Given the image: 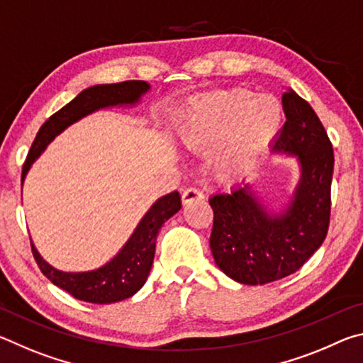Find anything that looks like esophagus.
Returning a JSON list of instances; mask_svg holds the SVG:
<instances>
[{
    "label": "esophagus",
    "instance_id": "1",
    "mask_svg": "<svg viewBox=\"0 0 363 363\" xmlns=\"http://www.w3.org/2000/svg\"><path fill=\"white\" fill-rule=\"evenodd\" d=\"M203 192H201V190H199V189H195V187H190V189H187V190H184L182 192V203L184 205H190L192 203V201H195V200H201L203 199Z\"/></svg>",
    "mask_w": 363,
    "mask_h": 363
}]
</instances>
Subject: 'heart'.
<instances>
[{
	"label": "heart",
	"instance_id": "1",
	"mask_svg": "<svg viewBox=\"0 0 363 363\" xmlns=\"http://www.w3.org/2000/svg\"><path fill=\"white\" fill-rule=\"evenodd\" d=\"M284 108L274 96L233 89L190 104L177 121V136L190 150L213 152L220 179H233L255 167L277 134Z\"/></svg>",
	"mask_w": 363,
	"mask_h": 363
}]
</instances>
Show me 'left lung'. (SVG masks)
Masks as SVG:
<instances>
[{
	"instance_id": "8db88e82",
	"label": "left lung",
	"mask_w": 363,
	"mask_h": 363,
	"mask_svg": "<svg viewBox=\"0 0 363 363\" xmlns=\"http://www.w3.org/2000/svg\"><path fill=\"white\" fill-rule=\"evenodd\" d=\"M286 121L270 150L294 157L299 179L281 210H269L250 182L214 194L210 247L218 267L243 285L291 275L320 248L330 224L333 149L314 108L288 88Z\"/></svg>"
}]
</instances>
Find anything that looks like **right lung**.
Masks as SVG:
<instances>
[{
  "label": "right lung",
  "mask_w": 363,
  "mask_h": 363,
  "mask_svg": "<svg viewBox=\"0 0 363 363\" xmlns=\"http://www.w3.org/2000/svg\"><path fill=\"white\" fill-rule=\"evenodd\" d=\"M149 91L150 84L147 82H138V79L113 84H96L82 91L65 107L49 116L45 125L40 128L23 163L22 184L32 164L46 150V147L73 123L101 108L134 107ZM179 210V192L174 190L168 195L160 196L139 220L136 229L118 253L97 269L84 270V272H64L43 259L32 242L35 261L41 272L54 285L70 293L73 298L93 304L118 303V301L131 298L144 286L150 274L153 256H155L158 230Z\"/></svg>",
  "instance_id": "obj_1"
}]
</instances>
